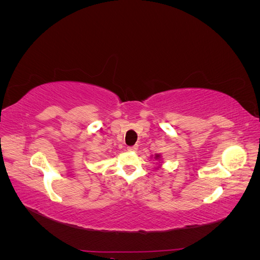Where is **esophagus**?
Wrapping results in <instances>:
<instances>
[{
	"instance_id": "obj_1",
	"label": "esophagus",
	"mask_w": 260,
	"mask_h": 260,
	"mask_svg": "<svg viewBox=\"0 0 260 260\" xmlns=\"http://www.w3.org/2000/svg\"><path fill=\"white\" fill-rule=\"evenodd\" d=\"M128 151L130 152H137L138 151V145H132V146H128Z\"/></svg>"
}]
</instances>
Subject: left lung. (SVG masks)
I'll use <instances>...</instances> for the list:
<instances>
[{"label": "left lung", "instance_id": "8db88e82", "mask_svg": "<svg viewBox=\"0 0 260 260\" xmlns=\"http://www.w3.org/2000/svg\"><path fill=\"white\" fill-rule=\"evenodd\" d=\"M158 157H159V155H156V158H158Z\"/></svg>", "mask_w": 260, "mask_h": 260}]
</instances>
